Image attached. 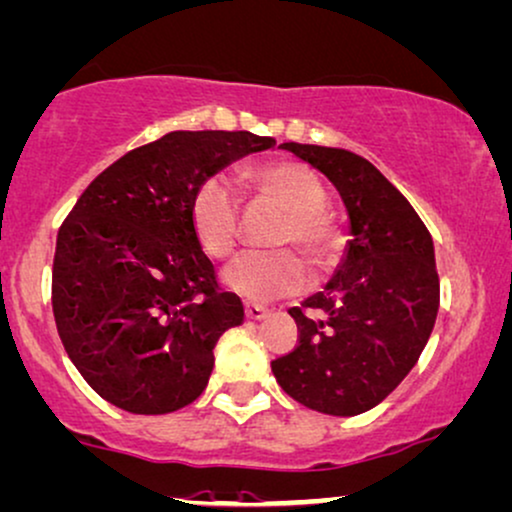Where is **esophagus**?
I'll return each mask as SVG.
<instances>
[{
  "mask_svg": "<svg viewBox=\"0 0 512 512\" xmlns=\"http://www.w3.org/2000/svg\"><path fill=\"white\" fill-rule=\"evenodd\" d=\"M244 315L249 320H263L268 315V308L266 306H258V304H246Z\"/></svg>",
  "mask_w": 512,
  "mask_h": 512,
  "instance_id": "1",
  "label": "esophagus"
}]
</instances>
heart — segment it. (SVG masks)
<instances>
[{
	"label": "heart",
	"instance_id": "heart-1",
	"mask_svg": "<svg viewBox=\"0 0 512 512\" xmlns=\"http://www.w3.org/2000/svg\"><path fill=\"white\" fill-rule=\"evenodd\" d=\"M246 180L258 192L280 201L289 213L277 244L296 246L323 266L334 254L332 225L323 216L327 189L320 175L299 161H270L246 170ZM189 223L206 256L225 258L239 235V194L225 175H208L189 201ZM308 268L294 251L256 254L246 251L223 270L227 292L249 301H273L294 296L308 287Z\"/></svg>",
	"mask_w": 512,
	"mask_h": 512
}]
</instances>
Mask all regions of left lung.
<instances>
[{
    "instance_id": "1",
    "label": "left lung",
    "mask_w": 512,
    "mask_h": 512,
    "mask_svg": "<svg viewBox=\"0 0 512 512\" xmlns=\"http://www.w3.org/2000/svg\"><path fill=\"white\" fill-rule=\"evenodd\" d=\"M282 149L337 187L351 239L330 282L289 311L299 346L270 365L294 401L349 418L387 399L430 339L439 311L434 242L408 199L363 156L299 142Z\"/></svg>"
}]
</instances>
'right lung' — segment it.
Returning <instances> with one entry per match:
<instances>
[{"label": "right lung", "mask_w": 512, "mask_h": 512, "mask_svg": "<svg viewBox=\"0 0 512 512\" xmlns=\"http://www.w3.org/2000/svg\"><path fill=\"white\" fill-rule=\"evenodd\" d=\"M273 137L178 130L132 149L82 192L56 237V330L80 375L113 406L173 413L206 389L220 334L242 325L239 296L189 223L199 182Z\"/></svg>", "instance_id": "obj_1"}]
</instances>
